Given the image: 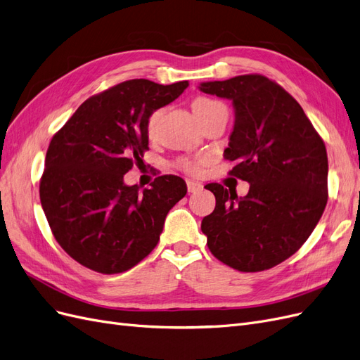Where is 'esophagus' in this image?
I'll return each mask as SVG.
<instances>
[{"label":"esophagus","instance_id":"obj_1","mask_svg":"<svg viewBox=\"0 0 360 360\" xmlns=\"http://www.w3.org/2000/svg\"><path fill=\"white\" fill-rule=\"evenodd\" d=\"M186 184H188V191L189 192H198V191L202 189V184L198 183V181H195V180H188Z\"/></svg>","mask_w":360,"mask_h":360}]
</instances>
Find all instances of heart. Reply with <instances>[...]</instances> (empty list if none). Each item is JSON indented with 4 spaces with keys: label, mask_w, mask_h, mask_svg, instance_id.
Wrapping results in <instances>:
<instances>
[{
    "label": "heart",
    "mask_w": 360,
    "mask_h": 360,
    "mask_svg": "<svg viewBox=\"0 0 360 360\" xmlns=\"http://www.w3.org/2000/svg\"><path fill=\"white\" fill-rule=\"evenodd\" d=\"M222 106H224L222 103L216 102V101H212V99H207V97H197V99L192 102V110H193V114H195V117H197V118L202 117L205 114H209V112L217 110V108H222ZM158 117H159V112H155V114H151V117L148 118L147 127H148V132L150 134L155 130ZM200 163H201L200 159H197V160L183 159V160H180V167L183 169L189 171V172H197L198 168H200Z\"/></svg>",
    "instance_id": "heart-1"
}]
</instances>
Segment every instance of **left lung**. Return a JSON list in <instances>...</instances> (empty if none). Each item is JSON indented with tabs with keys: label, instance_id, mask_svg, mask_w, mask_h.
<instances>
[{
	"label": "left lung",
	"instance_id": "obj_1",
	"mask_svg": "<svg viewBox=\"0 0 360 360\" xmlns=\"http://www.w3.org/2000/svg\"><path fill=\"white\" fill-rule=\"evenodd\" d=\"M200 90L233 102L234 127L224 151L246 197L210 183L216 207L201 222L210 252L240 271L285 261L308 240L328 204V153L302 106L263 75L201 82Z\"/></svg>",
	"mask_w": 360,
	"mask_h": 360
}]
</instances>
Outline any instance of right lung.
<instances>
[{"label":"right lung","mask_w":360,"mask_h":360,"mask_svg":"<svg viewBox=\"0 0 360 360\" xmlns=\"http://www.w3.org/2000/svg\"><path fill=\"white\" fill-rule=\"evenodd\" d=\"M188 85L124 81L86 99L53 135L40 202L56 240L79 264L122 274L158 245L168 212L188 192L186 183L160 176L141 192L123 179L148 150L150 115Z\"/></svg>","instance_id":"right-lung-1"}]
</instances>
